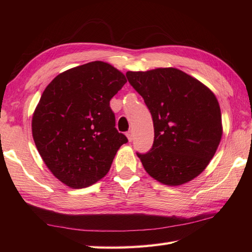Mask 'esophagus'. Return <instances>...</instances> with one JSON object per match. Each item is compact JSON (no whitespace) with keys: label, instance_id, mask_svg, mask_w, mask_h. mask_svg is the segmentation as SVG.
<instances>
[{"label":"esophagus","instance_id":"34e87169","mask_svg":"<svg viewBox=\"0 0 252 252\" xmlns=\"http://www.w3.org/2000/svg\"><path fill=\"white\" fill-rule=\"evenodd\" d=\"M126 136H127V140H129L130 142H132V140H133L132 131H127V132H126Z\"/></svg>","mask_w":252,"mask_h":252}]
</instances>
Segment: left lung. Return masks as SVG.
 <instances>
[{"mask_svg": "<svg viewBox=\"0 0 252 252\" xmlns=\"http://www.w3.org/2000/svg\"><path fill=\"white\" fill-rule=\"evenodd\" d=\"M126 78L153 117V147L146 154L136 153L144 169L170 186L195 179L215 156L222 137L216 95L176 68L127 71Z\"/></svg>", "mask_w": 252, "mask_h": 252, "instance_id": "1", "label": "left lung"}]
</instances>
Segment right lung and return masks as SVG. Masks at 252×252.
I'll return each instance as SVG.
<instances>
[{
  "label": "right lung",
  "instance_id": "obj_1",
  "mask_svg": "<svg viewBox=\"0 0 252 252\" xmlns=\"http://www.w3.org/2000/svg\"><path fill=\"white\" fill-rule=\"evenodd\" d=\"M126 82L109 63L92 62L58 74L42 94L32 117V136L46 167L71 189L104 178L127 142L115 127L109 105Z\"/></svg>",
  "mask_w": 252,
  "mask_h": 252
}]
</instances>
